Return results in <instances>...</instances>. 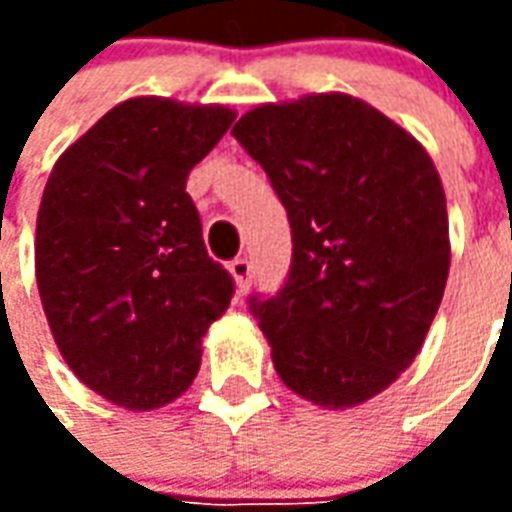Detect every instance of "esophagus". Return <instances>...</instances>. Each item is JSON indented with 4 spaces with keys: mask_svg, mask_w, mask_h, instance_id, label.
I'll use <instances>...</instances> for the list:
<instances>
[{
    "mask_svg": "<svg viewBox=\"0 0 512 512\" xmlns=\"http://www.w3.org/2000/svg\"><path fill=\"white\" fill-rule=\"evenodd\" d=\"M227 268H230V274H233L238 293H244V290L249 288V279H252V263H249L246 257H235Z\"/></svg>",
    "mask_w": 512,
    "mask_h": 512,
    "instance_id": "obj_1",
    "label": "esophagus"
}]
</instances>
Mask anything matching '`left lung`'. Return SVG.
Segmentation results:
<instances>
[{"label": "left lung", "mask_w": 512, "mask_h": 512, "mask_svg": "<svg viewBox=\"0 0 512 512\" xmlns=\"http://www.w3.org/2000/svg\"><path fill=\"white\" fill-rule=\"evenodd\" d=\"M233 136L266 169L293 235L288 282L249 310L288 389L365 403L417 359L450 274L441 178L376 106L315 93L249 109Z\"/></svg>", "instance_id": "obj_1"}]
</instances>
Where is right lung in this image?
I'll return each mask as SVG.
<instances>
[{"label":"right lung","mask_w":512,"mask_h":512,"mask_svg":"<svg viewBox=\"0 0 512 512\" xmlns=\"http://www.w3.org/2000/svg\"><path fill=\"white\" fill-rule=\"evenodd\" d=\"M233 120L219 104L128 98L51 169L35 233L40 301L62 359L115 406L153 411L183 395L230 307L235 282L208 257L186 180Z\"/></svg>","instance_id":"right-lung-1"}]
</instances>
